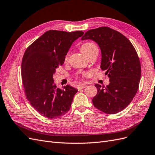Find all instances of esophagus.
Here are the masks:
<instances>
[{"mask_svg":"<svg viewBox=\"0 0 155 155\" xmlns=\"http://www.w3.org/2000/svg\"><path fill=\"white\" fill-rule=\"evenodd\" d=\"M87 86H86V85H79V86H78V91H79L80 90V89H82V88H85Z\"/></svg>","mask_w":155,"mask_h":155,"instance_id":"obj_1","label":"esophagus"}]
</instances>
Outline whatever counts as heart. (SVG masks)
I'll return each instance as SVG.
<instances>
[{
  "label": "heart",
  "mask_w": 155,
  "mask_h": 155,
  "mask_svg": "<svg viewBox=\"0 0 155 155\" xmlns=\"http://www.w3.org/2000/svg\"><path fill=\"white\" fill-rule=\"evenodd\" d=\"M81 50L82 51V52L87 55L89 53H91V51L95 50H98V49L96 44L92 43V42H87V43H85L81 45ZM68 59V54H67L64 58L65 61H67Z\"/></svg>",
  "instance_id": "heart-1"
}]
</instances>
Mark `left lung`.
I'll return each mask as SVG.
<instances>
[{
	"label": "left lung",
	"instance_id": "8db88e82",
	"mask_svg": "<svg viewBox=\"0 0 155 155\" xmlns=\"http://www.w3.org/2000/svg\"><path fill=\"white\" fill-rule=\"evenodd\" d=\"M91 39L101 51V68L106 70L109 85L96 84L97 93L92 99L96 109L114 114L124 110L137 92L141 77V64L137 51L130 41L109 27L87 31L81 40Z\"/></svg>",
	"mask_w": 155,
	"mask_h": 155
}]
</instances>
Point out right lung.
Wrapping results in <instances>:
<instances>
[{
	"label": "right lung",
	"mask_w": 155,
	"mask_h": 155,
	"mask_svg": "<svg viewBox=\"0 0 155 155\" xmlns=\"http://www.w3.org/2000/svg\"><path fill=\"white\" fill-rule=\"evenodd\" d=\"M83 34L81 31H47L26 48L23 55L21 76L26 97L46 118H60L71 107L78 90L70 85L64 86V90L57 88L53 75L64 63L73 42Z\"/></svg>",
	"instance_id": "obj_1"
}]
</instances>
